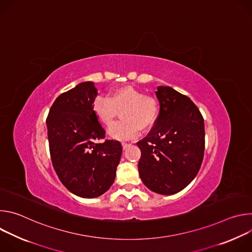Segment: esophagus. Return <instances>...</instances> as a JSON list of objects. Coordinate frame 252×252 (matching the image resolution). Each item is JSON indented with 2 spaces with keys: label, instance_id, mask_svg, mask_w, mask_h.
<instances>
[{
  "label": "esophagus",
  "instance_id": "1",
  "mask_svg": "<svg viewBox=\"0 0 252 252\" xmlns=\"http://www.w3.org/2000/svg\"><path fill=\"white\" fill-rule=\"evenodd\" d=\"M122 146H123V148H124V150H126L128 146H130V143H128V142H126V141H123L122 142Z\"/></svg>",
  "mask_w": 252,
  "mask_h": 252
}]
</instances>
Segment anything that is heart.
I'll list each match as a JSON object with an SVG mask.
<instances>
[{"label": "heart", "instance_id": "b5f03b06", "mask_svg": "<svg viewBox=\"0 0 252 252\" xmlns=\"http://www.w3.org/2000/svg\"><path fill=\"white\" fill-rule=\"evenodd\" d=\"M93 110L96 118L110 126L122 112V122L109 129L111 137L126 140L134 137L139 130H146L154 126L158 118V106L156 98L143 94L130 86L112 90L107 96H97Z\"/></svg>", "mask_w": 252, "mask_h": 252}]
</instances>
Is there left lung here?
I'll use <instances>...</instances> for the list:
<instances>
[{"instance_id": "8db88e82", "label": "left lung", "mask_w": 252, "mask_h": 252, "mask_svg": "<svg viewBox=\"0 0 252 252\" xmlns=\"http://www.w3.org/2000/svg\"><path fill=\"white\" fill-rule=\"evenodd\" d=\"M159 115L149 134L136 145L138 172L154 192L170 195L196 176L204 153V122L191 99L170 87H158Z\"/></svg>"}]
</instances>
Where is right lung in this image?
I'll return each instance as SVG.
<instances>
[{"label":"right lung","mask_w":252,"mask_h":252,"mask_svg":"<svg viewBox=\"0 0 252 252\" xmlns=\"http://www.w3.org/2000/svg\"><path fill=\"white\" fill-rule=\"evenodd\" d=\"M97 90L84 82L54 101L47 119L53 166L62 184L83 198L103 194L115 182L123 153L121 142L106 139L93 110Z\"/></svg>","instance_id":"obj_1"}]
</instances>
